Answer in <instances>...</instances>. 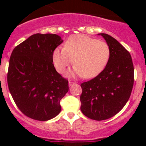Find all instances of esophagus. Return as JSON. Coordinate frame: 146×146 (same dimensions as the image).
<instances>
[{
  "mask_svg": "<svg viewBox=\"0 0 146 146\" xmlns=\"http://www.w3.org/2000/svg\"><path fill=\"white\" fill-rule=\"evenodd\" d=\"M73 84H74V82H72V81H69V86H72Z\"/></svg>",
  "mask_w": 146,
  "mask_h": 146,
  "instance_id": "obj_1",
  "label": "esophagus"
}]
</instances>
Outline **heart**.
Listing matches in <instances>:
<instances>
[{
    "label": "heart",
    "instance_id": "heart-1",
    "mask_svg": "<svg viewBox=\"0 0 146 146\" xmlns=\"http://www.w3.org/2000/svg\"><path fill=\"white\" fill-rule=\"evenodd\" d=\"M110 55V47L105 42L84 35H75L67 40L64 47H58L54 50L52 61L59 73H63L74 63L75 67L69 75L82 76L89 79L104 70Z\"/></svg>",
    "mask_w": 146,
    "mask_h": 146
}]
</instances>
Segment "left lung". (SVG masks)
Here are the masks:
<instances>
[{
  "label": "left lung",
  "instance_id": "1",
  "mask_svg": "<svg viewBox=\"0 0 146 146\" xmlns=\"http://www.w3.org/2000/svg\"><path fill=\"white\" fill-rule=\"evenodd\" d=\"M110 50L108 63L96 77L81 84L82 113L96 121H102L119 113L128 102L134 84L131 55L115 38L99 33Z\"/></svg>",
  "mask_w": 146,
  "mask_h": 146
}]
</instances>
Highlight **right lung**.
<instances>
[{
    "label": "right lung",
    "instance_id": "1",
    "mask_svg": "<svg viewBox=\"0 0 146 146\" xmlns=\"http://www.w3.org/2000/svg\"><path fill=\"white\" fill-rule=\"evenodd\" d=\"M63 42L58 35L36 33L11 52L7 82L14 101L26 116L44 121L57 116L68 80L54 67L52 52Z\"/></svg>",
    "mask_w": 146,
    "mask_h": 146
}]
</instances>
